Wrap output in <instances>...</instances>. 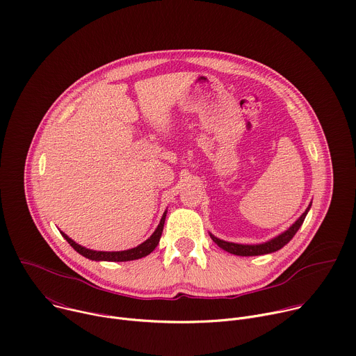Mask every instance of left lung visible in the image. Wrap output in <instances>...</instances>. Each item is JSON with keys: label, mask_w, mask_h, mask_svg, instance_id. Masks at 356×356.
Segmentation results:
<instances>
[{"label": "left lung", "mask_w": 356, "mask_h": 356, "mask_svg": "<svg viewBox=\"0 0 356 356\" xmlns=\"http://www.w3.org/2000/svg\"><path fill=\"white\" fill-rule=\"evenodd\" d=\"M312 209V202L309 204V207L306 209V211H304L286 231L280 232L279 235L273 236L272 239L266 241V242H262V243H236V242H228V241H224V239H220L217 238L216 235H213L211 232L210 236L211 239L224 250L232 253V255H236V257H259V255H268V253H272V252H276L279 249H282L284 245H287L291 238L296 235V232L298 231V228L302 225L304 222V218H306V216L309 214Z\"/></svg>", "instance_id": "left-lung-1"}]
</instances>
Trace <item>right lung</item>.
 <instances>
[{"mask_svg":"<svg viewBox=\"0 0 356 356\" xmlns=\"http://www.w3.org/2000/svg\"><path fill=\"white\" fill-rule=\"evenodd\" d=\"M166 214H168V210H165L162 218H161V222L158 224L156 229L154 231V234H152L146 241H143L142 243H139L138 246L135 248H131V249H127V250H114V252H104V250H92V249H88V248H84L79 243H76L72 238H69L65 232L60 231V234L63 235V238L72 245V248L79 252L81 257L90 259V261H95V262H128V261H135V259H140L146 255H149L150 252H154L155 248L158 246L159 241H161V236H162V232H163V225H165V220H166Z\"/></svg>","mask_w":356,"mask_h":356,"instance_id":"add662e5","label":"right lung"}]
</instances>
